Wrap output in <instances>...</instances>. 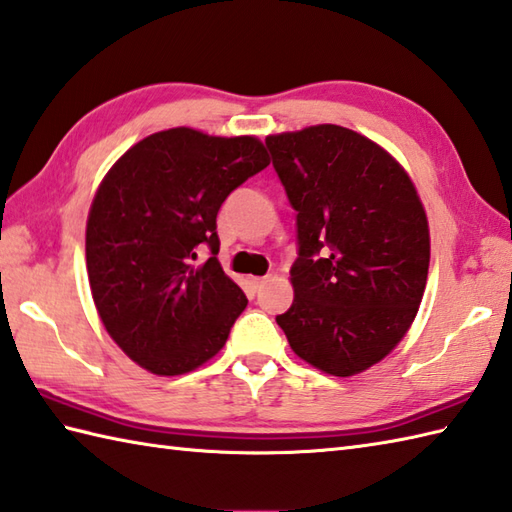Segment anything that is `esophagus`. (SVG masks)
Returning <instances> with one entry per match:
<instances>
[{"instance_id": "esophagus-1", "label": "esophagus", "mask_w": 512, "mask_h": 512, "mask_svg": "<svg viewBox=\"0 0 512 512\" xmlns=\"http://www.w3.org/2000/svg\"><path fill=\"white\" fill-rule=\"evenodd\" d=\"M263 285H265V278H249V287H252V291H260Z\"/></svg>"}]
</instances>
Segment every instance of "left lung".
<instances>
[{
  "label": "left lung",
  "instance_id": "8db88e82",
  "mask_svg": "<svg viewBox=\"0 0 512 512\" xmlns=\"http://www.w3.org/2000/svg\"><path fill=\"white\" fill-rule=\"evenodd\" d=\"M265 144L298 212L295 295L276 322L300 359L352 377L390 355L418 313L425 208L403 166L357 131L317 124Z\"/></svg>",
  "mask_w": 512,
  "mask_h": 512
}]
</instances>
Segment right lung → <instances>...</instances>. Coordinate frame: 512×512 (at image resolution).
I'll list each match as a JSON object with an SVG mask.
<instances>
[{"mask_svg":"<svg viewBox=\"0 0 512 512\" xmlns=\"http://www.w3.org/2000/svg\"><path fill=\"white\" fill-rule=\"evenodd\" d=\"M267 166L254 135L177 127L131 146L102 179L85 234L89 287L107 333L142 368L175 377L227 342L247 298L217 258V214Z\"/></svg>","mask_w":512,"mask_h":512,"instance_id":"obj_1","label":"right lung"}]
</instances>
